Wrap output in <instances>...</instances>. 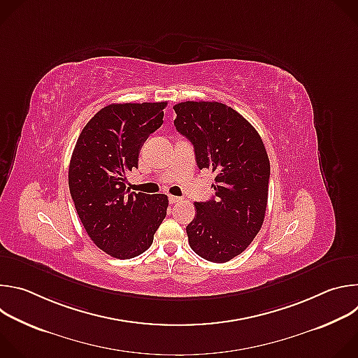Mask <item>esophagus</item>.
Segmentation results:
<instances>
[{
	"instance_id": "1",
	"label": "esophagus",
	"mask_w": 358,
	"mask_h": 358,
	"mask_svg": "<svg viewBox=\"0 0 358 358\" xmlns=\"http://www.w3.org/2000/svg\"><path fill=\"white\" fill-rule=\"evenodd\" d=\"M169 201H170L171 203H177V202L181 201V198H180V196H176V195H169Z\"/></svg>"
}]
</instances>
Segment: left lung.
Segmentation results:
<instances>
[{
  "mask_svg": "<svg viewBox=\"0 0 358 358\" xmlns=\"http://www.w3.org/2000/svg\"><path fill=\"white\" fill-rule=\"evenodd\" d=\"M174 110V126L192 143L198 169L215 173V196L194 203L189 246L210 262H228L265 220L271 177L265 144L242 115L218 101H181Z\"/></svg>",
  "mask_w": 358,
  "mask_h": 358,
  "instance_id": "left-lung-1",
  "label": "left lung"
}]
</instances>
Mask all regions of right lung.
Returning <instances> with one entry per match:
<instances>
[{"label": "right lung", "instance_id": "add662e5", "mask_svg": "<svg viewBox=\"0 0 358 358\" xmlns=\"http://www.w3.org/2000/svg\"><path fill=\"white\" fill-rule=\"evenodd\" d=\"M167 101L113 103L83 127L69 164V191L93 243L117 259L147 250L167 215L166 194L130 192L126 173L164 117Z\"/></svg>", "mask_w": 358, "mask_h": 358}]
</instances>
